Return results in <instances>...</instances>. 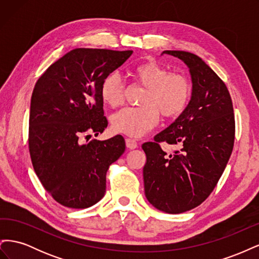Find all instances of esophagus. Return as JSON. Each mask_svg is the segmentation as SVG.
Wrapping results in <instances>:
<instances>
[{
	"mask_svg": "<svg viewBox=\"0 0 259 259\" xmlns=\"http://www.w3.org/2000/svg\"><path fill=\"white\" fill-rule=\"evenodd\" d=\"M125 144H126V147L128 149H135V148H137V142H136L135 139L126 138V139H125Z\"/></svg>",
	"mask_w": 259,
	"mask_h": 259,
	"instance_id": "1",
	"label": "esophagus"
}]
</instances>
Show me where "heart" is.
<instances>
[{"mask_svg": "<svg viewBox=\"0 0 259 259\" xmlns=\"http://www.w3.org/2000/svg\"><path fill=\"white\" fill-rule=\"evenodd\" d=\"M133 76L146 91L140 107H130L112 116L115 132L131 137H140L152 130L159 121L175 119L183 114L192 97V84L182 73L170 72L156 61H146L133 69ZM125 85L121 77L111 73L101 82L100 94L111 108L120 107L125 100Z\"/></svg>", "mask_w": 259, "mask_h": 259, "instance_id": "obj_1", "label": "heart"}]
</instances>
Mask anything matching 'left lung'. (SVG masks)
<instances>
[{
	"mask_svg": "<svg viewBox=\"0 0 259 259\" xmlns=\"http://www.w3.org/2000/svg\"><path fill=\"white\" fill-rule=\"evenodd\" d=\"M163 53L189 67L192 97L174 123L143 145L145 194L155 208L180 214L200 205L214 190L232 152L236 122L228 89L204 61L184 51ZM162 142L180 149L167 155Z\"/></svg>",
	"mask_w": 259,
	"mask_h": 259,
	"instance_id": "left-lung-1",
	"label": "left lung"
}]
</instances>
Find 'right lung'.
I'll use <instances>...</instances> for the list:
<instances>
[{
	"instance_id": "1",
	"label": "right lung",
	"mask_w": 259,
	"mask_h": 259,
	"mask_svg": "<svg viewBox=\"0 0 259 259\" xmlns=\"http://www.w3.org/2000/svg\"><path fill=\"white\" fill-rule=\"evenodd\" d=\"M133 51L75 49L35 83L29 116V152L44 189L59 204L86 208L105 195L109 166L125 151L121 135L97 136L108 125L100 86Z\"/></svg>"
}]
</instances>
